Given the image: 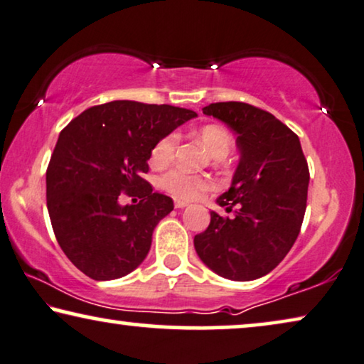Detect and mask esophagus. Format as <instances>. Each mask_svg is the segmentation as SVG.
Returning <instances> with one entry per match:
<instances>
[{"instance_id":"34e87169","label":"esophagus","mask_w":364,"mask_h":364,"mask_svg":"<svg viewBox=\"0 0 364 364\" xmlns=\"http://www.w3.org/2000/svg\"><path fill=\"white\" fill-rule=\"evenodd\" d=\"M188 203L186 201H181V199H175V208L181 209V208H186Z\"/></svg>"}]
</instances>
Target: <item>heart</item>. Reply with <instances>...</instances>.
<instances>
[{
    "instance_id": "b5f03b06",
    "label": "heart",
    "mask_w": 364,
    "mask_h": 364,
    "mask_svg": "<svg viewBox=\"0 0 364 364\" xmlns=\"http://www.w3.org/2000/svg\"><path fill=\"white\" fill-rule=\"evenodd\" d=\"M198 138L208 148L211 156L216 158V161L226 158L234 146L231 132L224 129L223 125L209 124L201 127L198 130ZM178 145H180V133L170 132L163 135L151 150L150 160L153 166L166 168L170 165L175 160ZM158 184L161 189H165L178 199H196L214 188V181L209 176L189 175L180 168H173V170L163 173L158 178Z\"/></svg>"
}]
</instances>
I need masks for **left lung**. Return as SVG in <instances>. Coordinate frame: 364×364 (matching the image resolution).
<instances>
[{"instance_id": "left-lung-1", "label": "left lung", "mask_w": 364, "mask_h": 364, "mask_svg": "<svg viewBox=\"0 0 364 364\" xmlns=\"http://www.w3.org/2000/svg\"><path fill=\"white\" fill-rule=\"evenodd\" d=\"M203 114L237 133L240 160L229 191L218 198L232 216L211 211L206 231L194 235V249L224 279H259L282 262L300 232L309 165L299 136L259 107L216 102L204 107Z\"/></svg>"}]
</instances>
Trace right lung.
<instances>
[{"instance_id":"1","label":"right lung","mask_w":364,"mask_h":364,"mask_svg":"<svg viewBox=\"0 0 364 364\" xmlns=\"http://www.w3.org/2000/svg\"><path fill=\"white\" fill-rule=\"evenodd\" d=\"M196 114L173 105L114 100L70 120L46 171L48 211L68 259L94 280L120 279L146 257L173 199L143 180L155 143ZM120 192L138 196L120 207Z\"/></svg>"}]
</instances>
